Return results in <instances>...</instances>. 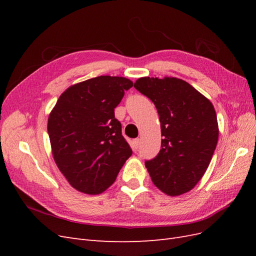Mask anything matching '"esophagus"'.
Segmentation results:
<instances>
[{"instance_id":"1","label":"esophagus","mask_w":256,"mask_h":256,"mask_svg":"<svg viewBox=\"0 0 256 256\" xmlns=\"http://www.w3.org/2000/svg\"><path fill=\"white\" fill-rule=\"evenodd\" d=\"M134 148H138V146H140V138H136V140H134Z\"/></svg>"}]
</instances>
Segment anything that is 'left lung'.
<instances>
[{"instance_id": "8db88e82", "label": "left lung", "mask_w": 256, "mask_h": 256, "mask_svg": "<svg viewBox=\"0 0 256 256\" xmlns=\"http://www.w3.org/2000/svg\"><path fill=\"white\" fill-rule=\"evenodd\" d=\"M134 88L156 106L161 124V150L145 161L152 180L170 196L196 187L210 164L219 138L210 100L174 76L138 79Z\"/></svg>"}]
</instances>
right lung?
Here are the masks:
<instances>
[{"mask_svg":"<svg viewBox=\"0 0 256 256\" xmlns=\"http://www.w3.org/2000/svg\"><path fill=\"white\" fill-rule=\"evenodd\" d=\"M134 82L124 76H100L69 86L48 118L53 159L76 190L99 194L115 182L132 150L115 118Z\"/></svg>","mask_w":256,"mask_h":256,"instance_id":"right-lung-1","label":"right lung"}]
</instances>
